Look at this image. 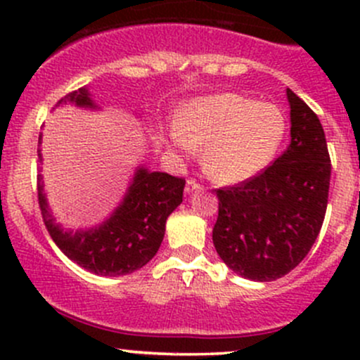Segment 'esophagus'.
<instances>
[{
	"instance_id": "1",
	"label": "esophagus",
	"mask_w": 360,
	"mask_h": 360,
	"mask_svg": "<svg viewBox=\"0 0 360 360\" xmlns=\"http://www.w3.org/2000/svg\"><path fill=\"white\" fill-rule=\"evenodd\" d=\"M184 191H186L188 195H190V193H197V191H202V184H198L197 181L190 179L186 183V188H184Z\"/></svg>"
}]
</instances>
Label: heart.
I'll return each mask as SVG.
<instances>
[{"label": "heart", "mask_w": 360, "mask_h": 360, "mask_svg": "<svg viewBox=\"0 0 360 360\" xmlns=\"http://www.w3.org/2000/svg\"><path fill=\"white\" fill-rule=\"evenodd\" d=\"M288 130L282 110L237 94L195 97L181 106L169 143L191 157L202 150V165L216 181L238 184L263 172Z\"/></svg>", "instance_id": "b5f03b06"}]
</instances>
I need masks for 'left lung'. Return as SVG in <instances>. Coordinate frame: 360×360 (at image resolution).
Here are the masks:
<instances>
[{
	"label": "left lung",
	"instance_id": "obj_1",
	"mask_svg": "<svg viewBox=\"0 0 360 360\" xmlns=\"http://www.w3.org/2000/svg\"><path fill=\"white\" fill-rule=\"evenodd\" d=\"M291 144L264 172L217 190L212 242L230 270L254 282L284 277L310 252L328 209L331 160L317 115L285 90Z\"/></svg>",
	"mask_w": 360,
	"mask_h": 360
}]
</instances>
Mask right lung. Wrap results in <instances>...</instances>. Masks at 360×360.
<instances>
[{
	"mask_svg": "<svg viewBox=\"0 0 360 360\" xmlns=\"http://www.w3.org/2000/svg\"><path fill=\"white\" fill-rule=\"evenodd\" d=\"M99 111L89 86L75 90L57 106ZM41 144V137H39ZM39 163L43 162L38 150ZM184 179L167 172H153L139 163L115 210L90 228H64L57 223L46 200L43 176L38 174V200L43 221L57 248L86 271L103 277H120L139 270L153 259L165 235L167 217L183 202Z\"/></svg>",
	"mask_w": 360,
	"mask_h": 360,
	"instance_id": "right-lung-1",
	"label": "right lung"
}]
</instances>
